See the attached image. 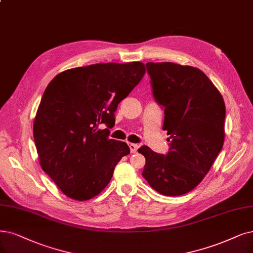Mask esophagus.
<instances>
[{"label":"esophagus","mask_w":253,"mask_h":253,"mask_svg":"<svg viewBox=\"0 0 253 253\" xmlns=\"http://www.w3.org/2000/svg\"><path fill=\"white\" fill-rule=\"evenodd\" d=\"M129 148H130V151H131V153H136L137 149H138V145L136 144H132V143H129Z\"/></svg>","instance_id":"34e87169"}]
</instances>
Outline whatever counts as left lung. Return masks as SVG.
Listing matches in <instances>:
<instances>
[{"label": "left lung", "mask_w": 253, "mask_h": 253, "mask_svg": "<svg viewBox=\"0 0 253 253\" xmlns=\"http://www.w3.org/2000/svg\"><path fill=\"white\" fill-rule=\"evenodd\" d=\"M155 101L165 108L163 129L169 152L138 149L146 158L142 175L156 192L180 196L197 186L210 171L224 143L225 104L202 71L173 62H148Z\"/></svg>", "instance_id": "left-lung-1"}]
</instances>
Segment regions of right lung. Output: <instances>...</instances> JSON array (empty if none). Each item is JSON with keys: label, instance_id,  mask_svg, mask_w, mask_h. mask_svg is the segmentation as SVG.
<instances>
[{"label": "right lung", "instance_id": "1", "mask_svg": "<svg viewBox=\"0 0 253 253\" xmlns=\"http://www.w3.org/2000/svg\"><path fill=\"white\" fill-rule=\"evenodd\" d=\"M145 75L142 62L97 63L58 74L46 86L33 124L42 169L68 197L91 199L130 153L108 138L118 104ZM104 124L105 129L98 126Z\"/></svg>", "mask_w": 253, "mask_h": 253}]
</instances>
